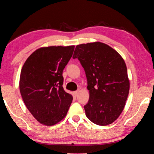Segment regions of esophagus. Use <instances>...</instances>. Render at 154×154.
<instances>
[{
    "instance_id": "esophagus-1",
    "label": "esophagus",
    "mask_w": 154,
    "mask_h": 154,
    "mask_svg": "<svg viewBox=\"0 0 154 154\" xmlns=\"http://www.w3.org/2000/svg\"><path fill=\"white\" fill-rule=\"evenodd\" d=\"M79 90H76V91H75V92H74V94H75V96H77V94H78V93H79Z\"/></svg>"
}]
</instances>
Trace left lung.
I'll return each instance as SVG.
<instances>
[{"label": "left lung", "mask_w": 154, "mask_h": 154, "mask_svg": "<svg viewBox=\"0 0 154 154\" xmlns=\"http://www.w3.org/2000/svg\"><path fill=\"white\" fill-rule=\"evenodd\" d=\"M72 58L80 61L87 77V118L99 126L112 124L124 110L130 90L123 58L110 46L98 41L77 45Z\"/></svg>", "instance_id": "left-lung-1"}]
</instances>
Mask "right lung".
<instances>
[{"instance_id": "right-lung-1", "label": "right lung", "mask_w": 154, "mask_h": 154, "mask_svg": "<svg viewBox=\"0 0 154 154\" xmlns=\"http://www.w3.org/2000/svg\"><path fill=\"white\" fill-rule=\"evenodd\" d=\"M74 45L37 49L23 65L20 91L28 111L39 123L51 126L63 119L72 100L62 87V72Z\"/></svg>"}]
</instances>
